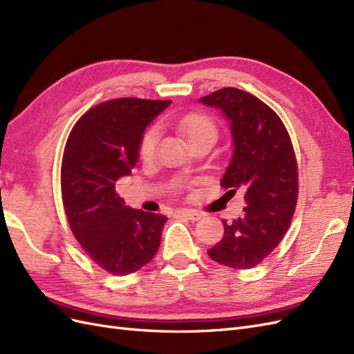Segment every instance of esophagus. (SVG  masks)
Listing matches in <instances>:
<instances>
[{"label": "esophagus", "instance_id": "obj_1", "mask_svg": "<svg viewBox=\"0 0 354 354\" xmlns=\"http://www.w3.org/2000/svg\"><path fill=\"white\" fill-rule=\"evenodd\" d=\"M177 214H178V216H181V217L190 220V221H196V220H199L202 217V214H199L196 211H192V209H181Z\"/></svg>", "mask_w": 354, "mask_h": 354}]
</instances>
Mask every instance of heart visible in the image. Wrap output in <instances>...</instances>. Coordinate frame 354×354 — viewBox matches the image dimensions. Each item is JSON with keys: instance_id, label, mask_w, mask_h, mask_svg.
<instances>
[{"instance_id": "heart-1", "label": "heart", "mask_w": 354, "mask_h": 354, "mask_svg": "<svg viewBox=\"0 0 354 354\" xmlns=\"http://www.w3.org/2000/svg\"><path fill=\"white\" fill-rule=\"evenodd\" d=\"M177 130L183 134L187 142L192 145L201 138H217V127L211 118L201 112H189L180 116H174L171 120ZM159 131L156 127H151L143 134L140 142V156L143 159H151L155 155Z\"/></svg>"}]
</instances>
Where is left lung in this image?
I'll return each instance as SVG.
<instances>
[{"label": "left lung", "mask_w": 354, "mask_h": 354, "mask_svg": "<svg viewBox=\"0 0 354 354\" xmlns=\"http://www.w3.org/2000/svg\"><path fill=\"white\" fill-rule=\"evenodd\" d=\"M199 102L220 109L230 125L233 155L220 185L245 192L243 216L224 220L223 239L208 250L214 261L251 269L291 226L298 196L297 160L281 118L255 95L226 87Z\"/></svg>", "instance_id": "obj_1"}]
</instances>
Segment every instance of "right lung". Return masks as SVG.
<instances>
[{
	"label": "right lung",
	"mask_w": 354,
	"mask_h": 354,
	"mask_svg": "<svg viewBox=\"0 0 354 354\" xmlns=\"http://www.w3.org/2000/svg\"><path fill=\"white\" fill-rule=\"evenodd\" d=\"M171 100L115 99L73 125L62 160V199L73 236L116 276L140 270L160 243L165 216L127 207L115 185L130 176L147 125Z\"/></svg>",
	"instance_id": "add662e5"
}]
</instances>
